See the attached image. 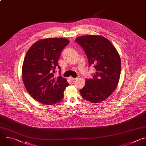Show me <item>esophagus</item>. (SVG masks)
Here are the masks:
<instances>
[{
	"instance_id": "34e87169",
	"label": "esophagus",
	"mask_w": 146,
	"mask_h": 146,
	"mask_svg": "<svg viewBox=\"0 0 146 146\" xmlns=\"http://www.w3.org/2000/svg\"><path fill=\"white\" fill-rule=\"evenodd\" d=\"M70 79V81H71L72 82H74L77 80V78H72V77H71Z\"/></svg>"
}]
</instances>
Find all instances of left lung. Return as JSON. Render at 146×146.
Here are the masks:
<instances>
[{
    "label": "left lung",
    "mask_w": 146,
    "mask_h": 146,
    "mask_svg": "<svg viewBox=\"0 0 146 146\" xmlns=\"http://www.w3.org/2000/svg\"><path fill=\"white\" fill-rule=\"evenodd\" d=\"M75 40L83 48L89 66L94 65L96 69L93 78L85 80L80 94L92 103L103 102L118 85L121 73L120 56L111 41L102 35H86Z\"/></svg>",
    "instance_id": "obj_1"
}]
</instances>
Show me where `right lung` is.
<instances>
[{"label":"right lung","mask_w":146,"mask_h":146,"mask_svg":"<svg viewBox=\"0 0 146 146\" xmlns=\"http://www.w3.org/2000/svg\"><path fill=\"white\" fill-rule=\"evenodd\" d=\"M68 39L49 38L35 42L27 51L22 65V75L25 86L29 94L37 102L54 105L62 100L66 79L54 77L64 48L69 43Z\"/></svg>","instance_id":"obj_1"}]
</instances>
